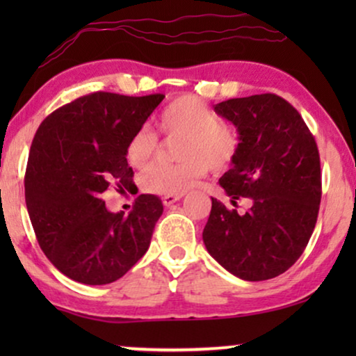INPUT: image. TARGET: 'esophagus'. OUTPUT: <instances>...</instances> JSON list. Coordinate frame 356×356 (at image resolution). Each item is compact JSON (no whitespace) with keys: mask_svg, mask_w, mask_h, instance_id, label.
I'll list each match as a JSON object with an SVG mask.
<instances>
[{"mask_svg":"<svg viewBox=\"0 0 356 356\" xmlns=\"http://www.w3.org/2000/svg\"><path fill=\"white\" fill-rule=\"evenodd\" d=\"M183 197V194H167V196L162 197V202L163 206H172V204H175L177 201H179V199Z\"/></svg>","mask_w":356,"mask_h":356,"instance_id":"esophagus-1","label":"esophagus"}]
</instances>
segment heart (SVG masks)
Returning a JSON list of instances; mask_svg holds the SVG:
<instances>
[{
  "label": "heart",
  "instance_id": "b5f03b06",
  "mask_svg": "<svg viewBox=\"0 0 356 356\" xmlns=\"http://www.w3.org/2000/svg\"><path fill=\"white\" fill-rule=\"evenodd\" d=\"M160 133L178 143L175 165H155L143 177V188L154 194H183L196 186L209 167L222 170L236 159L241 139L235 126L218 121L207 104L194 95L175 99L160 111ZM159 139L152 131L140 128L126 145V159L136 168H144L157 152Z\"/></svg>",
  "mask_w": 356,
  "mask_h": 356
}]
</instances>
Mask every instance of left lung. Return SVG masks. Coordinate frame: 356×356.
<instances>
[{"label":"left lung","mask_w":356,"mask_h":356,"mask_svg":"<svg viewBox=\"0 0 356 356\" xmlns=\"http://www.w3.org/2000/svg\"><path fill=\"white\" fill-rule=\"evenodd\" d=\"M236 126L241 145L220 178L232 197H250L245 213L212 197L202 240L233 275L259 282L284 274L303 254L321 204V162L301 115L275 94L230 99L213 106Z\"/></svg>","instance_id":"left-lung-1"}]
</instances>
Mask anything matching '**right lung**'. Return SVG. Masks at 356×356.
Here are the masks:
<instances>
[{
  "label": "right lung",
  "mask_w": 356,
  "mask_h": 356,
  "mask_svg": "<svg viewBox=\"0 0 356 356\" xmlns=\"http://www.w3.org/2000/svg\"><path fill=\"white\" fill-rule=\"evenodd\" d=\"M163 99L94 92L38 126L24 178L27 211L42 251L70 279L111 284L149 250L162 201L140 194L124 216L106 211L102 194L133 184L126 145Z\"/></svg>",
  "instance_id": "add662e5"
}]
</instances>
